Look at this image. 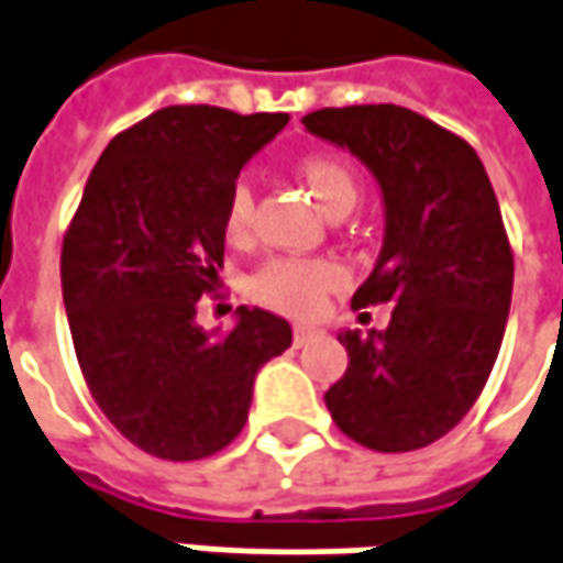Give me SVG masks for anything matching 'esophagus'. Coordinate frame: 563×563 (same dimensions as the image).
<instances>
[{"label": "esophagus", "mask_w": 563, "mask_h": 563, "mask_svg": "<svg viewBox=\"0 0 563 563\" xmlns=\"http://www.w3.org/2000/svg\"><path fill=\"white\" fill-rule=\"evenodd\" d=\"M314 334H318V331H314V328H309V324H296V331H292V341H296V347H306Z\"/></svg>", "instance_id": "34e87169"}]
</instances>
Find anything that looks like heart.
<instances>
[{"label":"heart","mask_w":563,"mask_h":563,"mask_svg":"<svg viewBox=\"0 0 563 563\" xmlns=\"http://www.w3.org/2000/svg\"><path fill=\"white\" fill-rule=\"evenodd\" d=\"M299 175L306 187L312 190L318 207L324 213H338L341 207L356 203V178L341 158L331 155H312L299 165ZM251 219H254V200L249 184H235L229 200L222 229L232 245L249 242ZM347 283V274L334 261H314V257H271L249 283L251 299L274 312L292 314V318H312L321 312L328 292L341 289Z\"/></svg>","instance_id":"1"}]
</instances>
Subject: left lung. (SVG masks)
<instances>
[{
  "label": "left lung",
  "instance_id": "1",
  "mask_svg": "<svg viewBox=\"0 0 563 563\" xmlns=\"http://www.w3.org/2000/svg\"><path fill=\"white\" fill-rule=\"evenodd\" d=\"M302 123L379 184L382 251L353 306H395L385 331L338 334L347 373L324 405L360 446H430L472 411L504 344L512 254L490 178L465 140L408 108H324Z\"/></svg>",
  "mask_w": 563,
  "mask_h": 563
}]
</instances>
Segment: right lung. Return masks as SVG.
Segmentation results:
<instances>
[{"mask_svg":"<svg viewBox=\"0 0 563 563\" xmlns=\"http://www.w3.org/2000/svg\"><path fill=\"white\" fill-rule=\"evenodd\" d=\"M289 114L172 104L101 152L66 232L59 277L85 382L117 430L168 462L207 459L245 420L257 369L292 344L264 309L197 324L219 283L225 200Z\"/></svg>","mask_w":563,"mask_h":563,"instance_id":"right-lung-1","label":"right lung"}]
</instances>
